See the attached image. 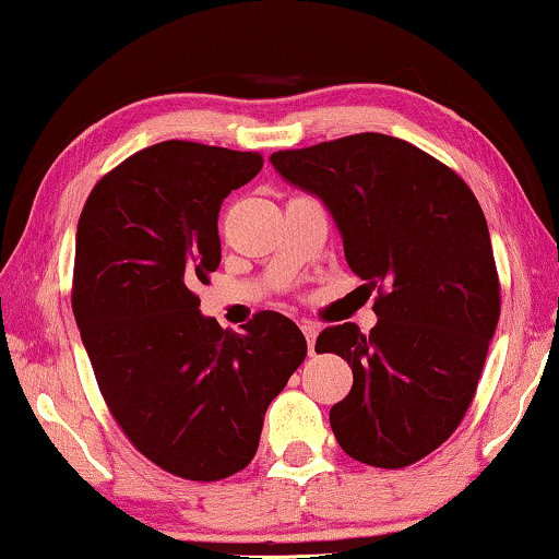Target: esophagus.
<instances>
[{"mask_svg":"<svg viewBox=\"0 0 559 559\" xmlns=\"http://www.w3.org/2000/svg\"><path fill=\"white\" fill-rule=\"evenodd\" d=\"M299 328H302L305 337H307V345H309V352H312V347H314V340H317V334H320V324L305 320L302 324H299Z\"/></svg>","mask_w":559,"mask_h":559,"instance_id":"34e87169","label":"esophagus"}]
</instances>
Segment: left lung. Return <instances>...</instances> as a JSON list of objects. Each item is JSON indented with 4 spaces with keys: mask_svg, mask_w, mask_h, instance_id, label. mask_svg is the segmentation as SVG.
<instances>
[{
    "mask_svg": "<svg viewBox=\"0 0 559 559\" xmlns=\"http://www.w3.org/2000/svg\"><path fill=\"white\" fill-rule=\"evenodd\" d=\"M287 182L328 204L352 272L377 289L369 334L320 332L352 367L330 425L349 457L415 465L465 417L500 320L487 219L457 171L397 136L362 132L272 154Z\"/></svg>",
    "mask_w": 559,
    "mask_h": 559,
    "instance_id": "1",
    "label": "left lung"
}]
</instances>
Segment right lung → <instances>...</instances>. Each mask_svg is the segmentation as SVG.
Masks as SVG:
<instances>
[{
  "instance_id": "1",
  "label": "right lung",
  "mask_w": 559,
  "mask_h": 559,
  "mask_svg": "<svg viewBox=\"0 0 559 559\" xmlns=\"http://www.w3.org/2000/svg\"><path fill=\"white\" fill-rule=\"evenodd\" d=\"M260 152L169 140L94 185L76 225L72 309L111 417L169 475L214 483L250 465L264 412L307 355L289 317L237 334L200 312L219 267L222 200Z\"/></svg>"
}]
</instances>
